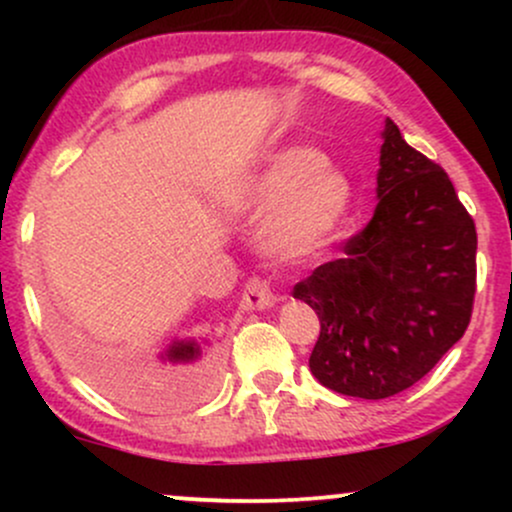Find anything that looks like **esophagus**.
<instances>
[{"instance_id":"1","label":"esophagus","mask_w":512,"mask_h":512,"mask_svg":"<svg viewBox=\"0 0 512 512\" xmlns=\"http://www.w3.org/2000/svg\"><path fill=\"white\" fill-rule=\"evenodd\" d=\"M274 303H276V296L272 293V289H269L267 281L252 276L248 284H245L240 305H243L245 310H264V308H272Z\"/></svg>"}]
</instances>
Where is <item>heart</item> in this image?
Wrapping results in <instances>:
<instances>
[{"label":"heart","instance_id":"obj_1","mask_svg":"<svg viewBox=\"0 0 512 512\" xmlns=\"http://www.w3.org/2000/svg\"><path fill=\"white\" fill-rule=\"evenodd\" d=\"M223 204L238 214L267 211L262 248L296 260L337 236L354 204V185L313 146L293 144L267 156L255 173L226 192Z\"/></svg>","mask_w":512,"mask_h":512}]
</instances>
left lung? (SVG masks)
Returning <instances> with one entry per match:
<instances>
[{"instance_id":"left-lung-1","label":"left lung","mask_w":512,"mask_h":512,"mask_svg":"<svg viewBox=\"0 0 512 512\" xmlns=\"http://www.w3.org/2000/svg\"><path fill=\"white\" fill-rule=\"evenodd\" d=\"M378 207L344 257L293 286L320 317L310 370L339 395L407 390L462 339L477 291V228L438 163L387 117Z\"/></svg>"}]
</instances>
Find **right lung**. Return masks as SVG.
Segmentation results:
<instances>
[{
  "label": "right lung",
  "mask_w": 512,
  "mask_h": 512,
  "mask_svg": "<svg viewBox=\"0 0 512 512\" xmlns=\"http://www.w3.org/2000/svg\"><path fill=\"white\" fill-rule=\"evenodd\" d=\"M207 344V339H204V342H197V339H175V342L163 351L161 358L168 363H175V366H192V363H197L199 358H202L204 346Z\"/></svg>",
  "instance_id": "1"
}]
</instances>
